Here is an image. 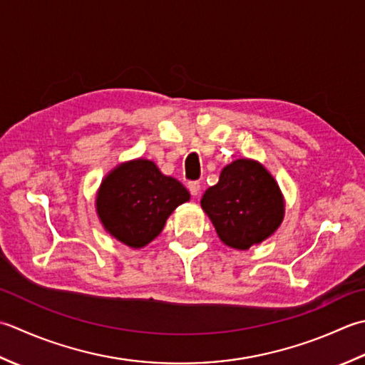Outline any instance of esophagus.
Returning a JSON list of instances; mask_svg holds the SVG:
<instances>
[{
  "label": "esophagus",
  "instance_id": "obj_1",
  "mask_svg": "<svg viewBox=\"0 0 365 365\" xmlns=\"http://www.w3.org/2000/svg\"><path fill=\"white\" fill-rule=\"evenodd\" d=\"M187 189H189L192 197H198V195H200V189H202V187H200V182L190 181V182L187 184Z\"/></svg>",
  "mask_w": 365,
  "mask_h": 365
}]
</instances>
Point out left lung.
<instances>
[{
	"label": "left lung",
	"mask_w": 365,
	"mask_h": 365,
	"mask_svg": "<svg viewBox=\"0 0 365 365\" xmlns=\"http://www.w3.org/2000/svg\"><path fill=\"white\" fill-rule=\"evenodd\" d=\"M202 207L220 241L247 250L277 232L285 198L277 181L254 159H236L222 168L219 182L206 189Z\"/></svg>",
	"instance_id": "left-lung-1"
}]
</instances>
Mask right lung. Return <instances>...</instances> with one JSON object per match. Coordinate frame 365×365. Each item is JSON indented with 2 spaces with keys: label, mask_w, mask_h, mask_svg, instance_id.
Here are the masks:
<instances>
[{
  "label": "right lung",
  "mask_w": 365,
  "mask_h": 365,
  "mask_svg": "<svg viewBox=\"0 0 365 365\" xmlns=\"http://www.w3.org/2000/svg\"><path fill=\"white\" fill-rule=\"evenodd\" d=\"M190 193L153 160L118 163L96 192V212L103 230L130 249H141L158 237L178 206Z\"/></svg>",
  "instance_id": "add662e5"
}]
</instances>
